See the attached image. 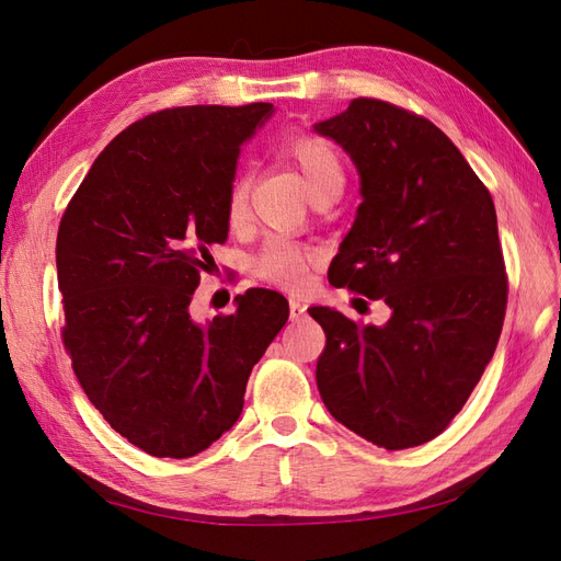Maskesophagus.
<instances>
[{"label": "esophagus", "mask_w": 561, "mask_h": 561, "mask_svg": "<svg viewBox=\"0 0 561 561\" xmlns=\"http://www.w3.org/2000/svg\"><path fill=\"white\" fill-rule=\"evenodd\" d=\"M307 316V304L301 299H290V320H301Z\"/></svg>", "instance_id": "esophagus-1"}]
</instances>
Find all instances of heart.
<instances>
[{
  "mask_svg": "<svg viewBox=\"0 0 561 561\" xmlns=\"http://www.w3.org/2000/svg\"><path fill=\"white\" fill-rule=\"evenodd\" d=\"M285 157L297 168L311 198L320 194H342L346 173L332 145L311 135H295L285 142ZM248 208V180L233 182L227 198V217L231 225H239ZM316 262V252L293 241H268L257 257L252 260V271L262 280L274 283L287 290H299L307 283L309 266Z\"/></svg>",
  "mask_w": 561,
  "mask_h": 561,
  "instance_id": "heart-1",
  "label": "heart"
}]
</instances>
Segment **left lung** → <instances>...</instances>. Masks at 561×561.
Here are the masks:
<instances>
[{"label": "left lung", "instance_id": "obj_1", "mask_svg": "<svg viewBox=\"0 0 561 561\" xmlns=\"http://www.w3.org/2000/svg\"><path fill=\"white\" fill-rule=\"evenodd\" d=\"M313 130L346 151L363 198L328 278L390 309L383 325L309 309L328 336L320 398L369 443L423 445L461 412L499 344L507 280L494 201L443 130L396 105L358 98Z\"/></svg>", "mask_w": 561, "mask_h": 561}]
</instances>
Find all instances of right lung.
<instances>
[{"label": "right lung", "mask_w": 561, "mask_h": 561, "mask_svg": "<svg viewBox=\"0 0 561 561\" xmlns=\"http://www.w3.org/2000/svg\"><path fill=\"white\" fill-rule=\"evenodd\" d=\"M271 114L268 103L149 114L103 149L60 219L75 375L110 426L151 456H194L239 421L250 371L290 316L264 287L236 297L231 316L198 322L190 309L208 248L229 236L241 145Z\"/></svg>", "instance_id": "1"}]
</instances>
